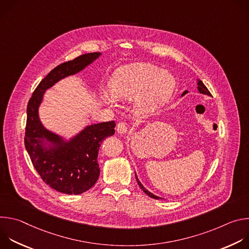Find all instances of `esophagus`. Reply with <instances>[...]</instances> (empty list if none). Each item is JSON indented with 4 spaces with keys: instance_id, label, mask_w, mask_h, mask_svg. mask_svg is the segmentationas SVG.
Listing matches in <instances>:
<instances>
[{
    "instance_id": "1",
    "label": "esophagus",
    "mask_w": 249,
    "mask_h": 249,
    "mask_svg": "<svg viewBox=\"0 0 249 249\" xmlns=\"http://www.w3.org/2000/svg\"><path fill=\"white\" fill-rule=\"evenodd\" d=\"M116 131L119 133V134H125L127 132V125L124 123V122H119L116 126Z\"/></svg>"
}]
</instances>
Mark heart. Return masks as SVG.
Segmentation results:
<instances>
[{
	"instance_id": "obj_1",
	"label": "heart",
	"mask_w": 249,
	"mask_h": 249,
	"mask_svg": "<svg viewBox=\"0 0 249 249\" xmlns=\"http://www.w3.org/2000/svg\"><path fill=\"white\" fill-rule=\"evenodd\" d=\"M175 81L164 71L149 63H134L118 69L109 81V92L102 99L112 103L115 99L135 98L139 114H149L165 104L174 89Z\"/></svg>"
}]
</instances>
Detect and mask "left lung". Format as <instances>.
Segmentation results:
<instances>
[{"label":"left lung","mask_w":249,"mask_h":249,"mask_svg":"<svg viewBox=\"0 0 249 249\" xmlns=\"http://www.w3.org/2000/svg\"><path fill=\"white\" fill-rule=\"evenodd\" d=\"M197 89H198V90H199V92L200 93H203V94H207V95H211V93H210V91L208 90V89L206 88V86L202 83V81H200L199 79L197 80ZM188 92V90H185L183 93H182V96L184 95V94H186ZM135 176H136V179H137V182H138V184H139V186H140V188L143 190L148 196H150L151 198H154V199H162V198H160V197H159V196H157V195H155V194H153L152 192H150L149 190H147L144 186H143V184H142L141 182H140V180L138 179V177H137V174L135 173Z\"/></svg>","instance_id":"left-lung-1"}]
</instances>
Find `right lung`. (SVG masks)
Instances as JSON below:
<instances>
[{"mask_svg": "<svg viewBox=\"0 0 249 249\" xmlns=\"http://www.w3.org/2000/svg\"><path fill=\"white\" fill-rule=\"evenodd\" d=\"M101 53H88L56 68L39 83L27 104L24 145L34 168L51 188L65 194H82L99 177L98 150L115 133V122L86 126L79 134L65 140L46 129L38 114L45 91L62 79L75 75L95 61Z\"/></svg>", "mask_w": 249, "mask_h": 249, "instance_id": "right-lung-1", "label": "right lung"}]
</instances>
